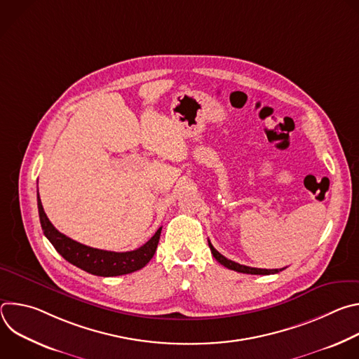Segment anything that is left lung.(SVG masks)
Segmentation results:
<instances>
[{"mask_svg":"<svg viewBox=\"0 0 359 359\" xmlns=\"http://www.w3.org/2000/svg\"><path fill=\"white\" fill-rule=\"evenodd\" d=\"M209 247H210V250H212V254H213V257L222 264V266H224V267H227L229 270H234V271H237V273H244V274H260V276H269V274H276V273H280V271H283L284 269H276V270H267V269H255V267H247V266H243V264H238V263H236V262H231V260H229V259H226L224 255H222L215 247H213V244L209 241Z\"/></svg>","mask_w":359,"mask_h":359,"instance_id":"obj_1","label":"left lung"}]
</instances>
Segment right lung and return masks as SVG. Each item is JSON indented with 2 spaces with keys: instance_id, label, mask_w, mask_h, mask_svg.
<instances>
[{
  "instance_id": "obj_1",
  "label": "right lung",
  "mask_w": 359,
  "mask_h": 359,
  "mask_svg": "<svg viewBox=\"0 0 359 359\" xmlns=\"http://www.w3.org/2000/svg\"><path fill=\"white\" fill-rule=\"evenodd\" d=\"M36 200H38L39 222H41V227L45 237L50 241V244L55 247V250L67 262H69L71 264L76 266L78 269L86 273H90L93 276H100V277H115V276L129 274L143 269L156 252L162 227L153 234V237L147 243H144L142 247L133 251L115 252V251L92 248L60 233L46 217L39 194Z\"/></svg>"
}]
</instances>
